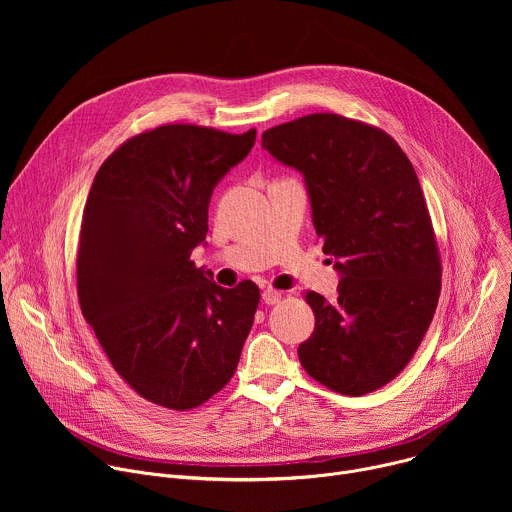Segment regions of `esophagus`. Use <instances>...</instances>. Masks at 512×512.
Masks as SVG:
<instances>
[{"label": "esophagus", "mask_w": 512, "mask_h": 512, "mask_svg": "<svg viewBox=\"0 0 512 512\" xmlns=\"http://www.w3.org/2000/svg\"><path fill=\"white\" fill-rule=\"evenodd\" d=\"M261 300H263V304H267V306H273V304H277V302L281 300V291L267 287V289L263 291V294H261Z\"/></svg>", "instance_id": "34e87169"}]
</instances>
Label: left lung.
Masks as SVG:
<instances>
[{
	"mask_svg": "<svg viewBox=\"0 0 512 512\" xmlns=\"http://www.w3.org/2000/svg\"><path fill=\"white\" fill-rule=\"evenodd\" d=\"M261 148L304 176L312 223L336 259L338 298L308 291L316 316L298 356L342 395L393 381L421 344L442 265L417 174L385 131L334 113L267 129Z\"/></svg>",
	"mask_w": 512,
	"mask_h": 512,
	"instance_id": "1",
	"label": "left lung"
}]
</instances>
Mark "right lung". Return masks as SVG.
<instances>
[{
	"mask_svg": "<svg viewBox=\"0 0 512 512\" xmlns=\"http://www.w3.org/2000/svg\"><path fill=\"white\" fill-rule=\"evenodd\" d=\"M255 135L162 125L125 141L93 180L77 261L81 310L113 369L162 407L192 409L221 391L251 332L257 285H216L190 255L206 245L212 190Z\"/></svg>",
	"mask_w": 512,
	"mask_h": 512,
	"instance_id": "obj_1",
	"label": "right lung"
}]
</instances>
